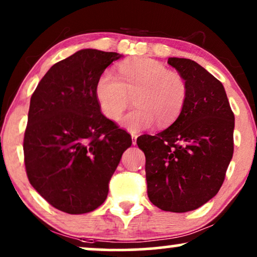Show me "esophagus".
<instances>
[{"mask_svg": "<svg viewBox=\"0 0 257 257\" xmlns=\"http://www.w3.org/2000/svg\"><path fill=\"white\" fill-rule=\"evenodd\" d=\"M131 137H132V144L136 145L137 144V138H138V135H137V132H131Z\"/></svg>", "mask_w": 257, "mask_h": 257, "instance_id": "34e87169", "label": "esophagus"}]
</instances>
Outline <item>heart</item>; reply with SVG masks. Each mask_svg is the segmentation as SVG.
Segmentation results:
<instances>
[{
	"instance_id": "1",
	"label": "heart",
	"mask_w": 257,
	"mask_h": 257,
	"mask_svg": "<svg viewBox=\"0 0 257 257\" xmlns=\"http://www.w3.org/2000/svg\"><path fill=\"white\" fill-rule=\"evenodd\" d=\"M95 95L106 116L116 120L130 104L137 107L122 118L131 131L151 127L156 120L164 126L175 120L184 107L188 86L178 73L169 71L162 62L149 58L121 63L119 78L109 69L99 76Z\"/></svg>"
}]
</instances>
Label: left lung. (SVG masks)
Segmentation results:
<instances>
[{
	"label": "left lung",
	"instance_id": "obj_1",
	"mask_svg": "<svg viewBox=\"0 0 257 257\" xmlns=\"http://www.w3.org/2000/svg\"><path fill=\"white\" fill-rule=\"evenodd\" d=\"M188 86L181 114L155 136L138 137L145 153L148 196L164 211L205 204L224 182L234 153L235 116L222 82L190 59L169 58Z\"/></svg>",
	"mask_w": 257,
	"mask_h": 257
}]
</instances>
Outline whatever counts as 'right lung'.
<instances>
[{
	"instance_id": "add662e5",
	"label": "right lung",
	"mask_w": 257,
	"mask_h": 257,
	"mask_svg": "<svg viewBox=\"0 0 257 257\" xmlns=\"http://www.w3.org/2000/svg\"><path fill=\"white\" fill-rule=\"evenodd\" d=\"M121 54L81 49L53 65L31 98L23 139L25 165L36 191L58 210L91 212L105 202L108 183L132 144L101 113L95 85Z\"/></svg>"
}]
</instances>
